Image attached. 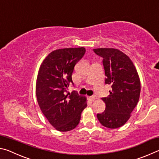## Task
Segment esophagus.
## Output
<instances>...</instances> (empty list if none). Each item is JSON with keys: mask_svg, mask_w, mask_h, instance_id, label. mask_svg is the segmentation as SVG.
I'll return each mask as SVG.
<instances>
[{"mask_svg": "<svg viewBox=\"0 0 159 159\" xmlns=\"http://www.w3.org/2000/svg\"><path fill=\"white\" fill-rule=\"evenodd\" d=\"M90 98H91V100H92V101H95V100L98 98V97H97L96 95H93L90 97Z\"/></svg>", "mask_w": 159, "mask_h": 159, "instance_id": "esophagus-1", "label": "esophagus"}]
</instances>
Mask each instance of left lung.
Listing matches in <instances>:
<instances>
[{"label":"left lung","mask_w":159,"mask_h":159,"mask_svg":"<svg viewBox=\"0 0 159 159\" xmlns=\"http://www.w3.org/2000/svg\"><path fill=\"white\" fill-rule=\"evenodd\" d=\"M102 58L105 84H110V95L102 98L105 110L97 117L102 126L116 129L130 117L140 94V81L132 61L120 50L114 48L93 49Z\"/></svg>","instance_id":"left-lung-1"}]
</instances>
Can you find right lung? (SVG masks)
<instances>
[{
    "label": "right lung",
    "mask_w": 159,
    "mask_h": 159,
    "mask_svg": "<svg viewBox=\"0 0 159 159\" xmlns=\"http://www.w3.org/2000/svg\"><path fill=\"white\" fill-rule=\"evenodd\" d=\"M84 47L54 50L44 58L39 69L36 96L39 106L50 124L62 132L74 129L87 107V98L75 91L67 93L73 84L74 67L84 55Z\"/></svg>",
    "instance_id": "right-lung-1"
}]
</instances>
